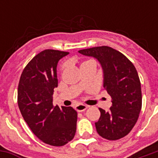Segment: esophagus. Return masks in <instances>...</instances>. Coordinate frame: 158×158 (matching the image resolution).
<instances>
[{
    "label": "esophagus",
    "instance_id": "esophagus-1",
    "mask_svg": "<svg viewBox=\"0 0 158 158\" xmlns=\"http://www.w3.org/2000/svg\"><path fill=\"white\" fill-rule=\"evenodd\" d=\"M87 108H88V106H85V105H84V104H79V105H77V106H75L76 111H78V112H84V111H85Z\"/></svg>",
    "mask_w": 158,
    "mask_h": 158
}]
</instances>
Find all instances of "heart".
Returning <instances> with one entry per match:
<instances>
[{"label":"heart","instance_id":"b5f03b06","mask_svg":"<svg viewBox=\"0 0 158 158\" xmlns=\"http://www.w3.org/2000/svg\"><path fill=\"white\" fill-rule=\"evenodd\" d=\"M90 62V61H85V62H84L82 63V64H81V65H83V64H85V63H86V62Z\"/></svg>","mask_w":158,"mask_h":158}]
</instances>
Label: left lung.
Returning a JSON list of instances; mask_svg holds the SVG:
<instances>
[{
	"mask_svg": "<svg viewBox=\"0 0 158 158\" xmlns=\"http://www.w3.org/2000/svg\"><path fill=\"white\" fill-rule=\"evenodd\" d=\"M79 52L98 60L103 70V87L112 98L108 112L99 108L101 117L95 123L96 131L109 140L121 139L131 131L141 110V87L136 69L123 54L109 46Z\"/></svg>",
	"mask_w": 158,
	"mask_h": 158,
	"instance_id": "1",
	"label": "left lung"
}]
</instances>
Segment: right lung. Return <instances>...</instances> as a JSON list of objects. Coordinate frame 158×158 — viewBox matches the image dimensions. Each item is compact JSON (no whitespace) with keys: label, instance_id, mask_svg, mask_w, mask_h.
Masks as SVG:
<instances>
[{"label":"right lung","instance_id":"1","mask_svg":"<svg viewBox=\"0 0 158 158\" xmlns=\"http://www.w3.org/2000/svg\"><path fill=\"white\" fill-rule=\"evenodd\" d=\"M69 52L45 50L27 64L19 79L18 104L32 132L45 144L62 146L73 139L77 112L71 106H53L57 87L56 67Z\"/></svg>","mask_w":158,"mask_h":158}]
</instances>
